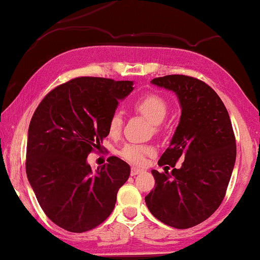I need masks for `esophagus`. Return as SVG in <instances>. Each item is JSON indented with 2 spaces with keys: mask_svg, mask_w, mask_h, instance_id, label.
I'll return each mask as SVG.
<instances>
[{
  "mask_svg": "<svg viewBox=\"0 0 260 260\" xmlns=\"http://www.w3.org/2000/svg\"><path fill=\"white\" fill-rule=\"evenodd\" d=\"M143 170L142 169H139V168H131V175L132 176H136V175H138V174H140V172H142Z\"/></svg>",
  "mask_w": 260,
  "mask_h": 260,
  "instance_id": "obj_1",
  "label": "esophagus"
}]
</instances>
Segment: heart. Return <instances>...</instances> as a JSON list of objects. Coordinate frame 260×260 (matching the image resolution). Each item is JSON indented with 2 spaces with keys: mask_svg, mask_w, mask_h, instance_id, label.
<instances>
[{
  "mask_svg": "<svg viewBox=\"0 0 260 260\" xmlns=\"http://www.w3.org/2000/svg\"><path fill=\"white\" fill-rule=\"evenodd\" d=\"M134 111L140 113L148 118L153 123L155 132H160L161 122L166 117L169 111V104L165 98L155 92H148V94L142 95L137 100L133 101ZM123 127V117L120 111H115L111 113L107 123V132L112 138L120 137ZM154 153V148L150 145L144 144H126L120 150V156L128 162L140 165L144 162L145 156Z\"/></svg>",
  "mask_w": 260,
  "mask_h": 260,
  "instance_id": "b5f03b06",
  "label": "heart"
}]
</instances>
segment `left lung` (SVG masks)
Listing matches in <instances>:
<instances>
[{
  "label": "left lung",
  "instance_id": "left-lung-1",
  "mask_svg": "<svg viewBox=\"0 0 260 260\" xmlns=\"http://www.w3.org/2000/svg\"><path fill=\"white\" fill-rule=\"evenodd\" d=\"M151 83L176 92L182 112L170 147L153 170L155 187L145 197L150 213L175 229H189L220 207L236 160V138L222 100L213 88L183 74L154 78ZM182 160L181 168L175 162ZM170 167H174L171 173Z\"/></svg>",
  "mask_w": 260,
  "mask_h": 260
}]
</instances>
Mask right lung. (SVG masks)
Returning <instances> with one entry per match:
<instances>
[{
	"label": "right lung",
	"mask_w": 260,
	"mask_h": 260,
	"mask_svg": "<svg viewBox=\"0 0 260 260\" xmlns=\"http://www.w3.org/2000/svg\"><path fill=\"white\" fill-rule=\"evenodd\" d=\"M132 85L131 80L78 77L53 88L35 110L26 176L44 213L59 228L80 234L112 213L129 165L110 156L109 164L92 172L86 157L104 148L110 116Z\"/></svg>",
	"instance_id": "add662e5"
}]
</instances>
